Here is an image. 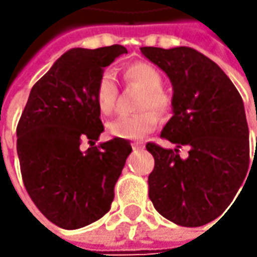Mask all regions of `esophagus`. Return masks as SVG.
<instances>
[{
    "label": "esophagus",
    "mask_w": 257,
    "mask_h": 257,
    "mask_svg": "<svg viewBox=\"0 0 257 257\" xmlns=\"http://www.w3.org/2000/svg\"><path fill=\"white\" fill-rule=\"evenodd\" d=\"M132 147H133L134 152H136V150H143L144 144H142V143H133V144H132Z\"/></svg>",
    "instance_id": "esophagus-1"
}]
</instances>
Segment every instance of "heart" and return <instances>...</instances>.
Segmentation results:
<instances>
[{"mask_svg":"<svg viewBox=\"0 0 257 257\" xmlns=\"http://www.w3.org/2000/svg\"><path fill=\"white\" fill-rule=\"evenodd\" d=\"M124 77L128 83H134L143 88L140 95L139 108L144 110L133 115H120L107 124V132L110 136L125 140H139L146 134L152 133L159 124V115H164L170 110V98L162 90L163 78L160 71L149 63H134L124 70ZM117 84L111 71H105L95 87V103L103 115L113 114L117 101ZM146 108H154L146 110Z\"/></svg>","mask_w":257,"mask_h":257,"instance_id":"heart-1","label":"heart"}]
</instances>
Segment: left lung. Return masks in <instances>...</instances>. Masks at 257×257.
<instances>
[{
	"label": "left lung",
	"mask_w": 257,
	"mask_h": 257,
	"mask_svg": "<svg viewBox=\"0 0 257 257\" xmlns=\"http://www.w3.org/2000/svg\"><path fill=\"white\" fill-rule=\"evenodd\" d=\"M142 54L173 87V115L162 137L176 149L146 146L154 157L150 200L170 222L203 226L219 217L247 183L249 128L242 97L222 68L194 48L143 47ZM180 145L189 147L186 159L178 154Z\"/></svg>",
	"instance_id": "1"
}]
</instances>
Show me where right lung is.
Returning a JSON list of instances; mask_svg holds the SVG:
<instances>
[{
  "label": "right lung",
  "instance_id": "add662e5",
  "mask_svg": "<svg viewBox=\"0 0 257 257\" xmlns=\"http://www.w3.org/2000/svg\"><path fill=\"white\" fill-rule=\"evenodd\" d=\"M127 53L123 45L71 48L31 88L17 127V153L31 200L57 226L74 230L110 210L114 186L132 146L113 139L95 144L104 127L95 87L104 68Z\"/></svg>",
  "mask_w": 257,
  "mask_h": 257
}]
</instances>
